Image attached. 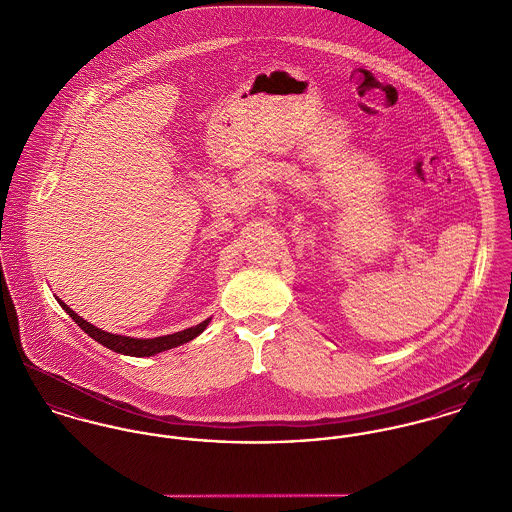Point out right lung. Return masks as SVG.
Segmentation results:
<instances>
[{"label":"right lung","instance_id":"add662e5","mask_svg":"<svg viewBox=\"0 0 512 512\" xmlns=\"http://www.w3.org/2000/svg\"><path fill=\"white\" fill-rule=\"evenodd\" d=\"M58 304L66 310V314L92 338V340L106 345L108 349H112L115 353H121V355H131V357H151L155 353H161V351H167L172 349L176 345H182L186 341L194 340L196 336H200L206 326L210 324L212 318L204 320L202 324L198 326H192L188 330H182V332H176L171 336H161V338H153V340H137V338H129V336H117V334H110V332H104L96 326H92L90 322H86L84 318H80L72 308H68L60 298H57Z\"/></svg>","mask_w":512,"mask_h":512}]
</instances>
